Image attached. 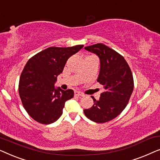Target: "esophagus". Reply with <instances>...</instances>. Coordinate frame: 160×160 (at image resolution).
<instances>
[{
    "label": "esophagus",
    "instance_id": "34e87169",
    "mask_svg": "<svg viewBox=\"0 0 160 160\" xmlns=\"http://www.w3.org/2000/svg\"><path fill=\"white\" fill-rule=\"evenodd\" d=\"M74 94H75L76 96H80V97H84V95L82 92H80L78 91H75L74 92Z\"/></svg>",
    "mask_w": 160,
    "mask_h": 160
}]
</instances>
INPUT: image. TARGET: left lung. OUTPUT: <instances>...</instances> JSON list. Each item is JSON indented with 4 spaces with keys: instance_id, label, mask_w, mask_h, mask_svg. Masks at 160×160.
Listing matches in <instances>:
<instances>
[{
    "instance_id": "obj_1",
    "label": "left lung",
    "mask_w": 160,
    "mask_h": 160,
    "mask_svg": "<svg viewBox=\"0 0 160 160\" xmlns=\"http://www.w3.org/2000/svg\"><path fill=\"white\" fill-rule=\"evenodd\" d=\"M100 59V72L97 81L103 86L100 99H93L94 105L84 109L86 117L97 123L114 119L128 103L134 87L132 72L121 54L102 43L84 47Z\"/></svg>"
}]
</instances>
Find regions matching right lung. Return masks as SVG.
<instances>
[{
  "instance_id": "add662e5",
  "label": "right lung",
  "mask_w": 160,
  "mask_h": 160,
  "mask_svg": "<svg viewBox=\"0 0 160 160\" xmlns=\"http://www.w3.org/2000/svg\"><path fill=\"white\" fill-rule=\"evenodd\" d=\"M83 47H49L26 63L19 78V93L24 108L36 122H56L62 114L65 102L73 97V90H62L54 84L68 59Z\"/></svg>"
}]
</instances>
